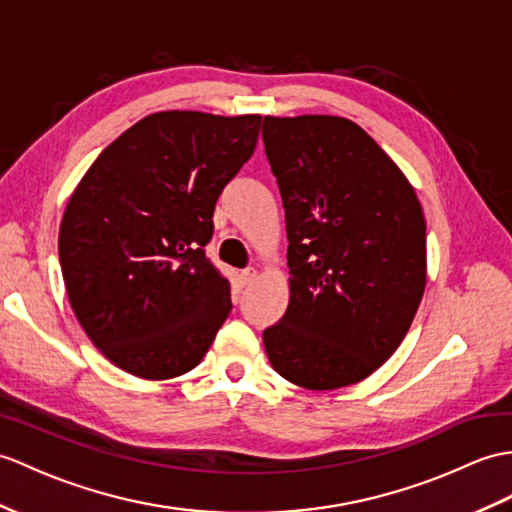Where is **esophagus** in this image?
Here are the masks:
<instances>
[{
	"instance_id": "obj_1",
	"label": "esophagus",
	"mask_w": 512,
	"mask_h": 512,
	"mask_svg": "<svg viewBox=\"0 0 512 512\" xmlns=\"http://www.w3.org/2000/svg\"><path fill=\"white\" fill-rule=\"evenodd\" d=\"M255 277H257V272H255L253 268H246V270L240 272V283H242V285H248V283L255 281Z\"/></svg>"
}]
</instances>
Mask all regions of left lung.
Listing matches in <instances>:
<instances>
[{"mask_svg":"<svg viewBox=\"0 0 512 512\" xmlns=\"http://www.w3.org/2000/svg\"><path fill=\"white\" fill-rule=\"evenodd\" d=\"M288 229L290 305L264 329L275 371L342 388L397 351L425 290V218L412 185L344 117H264Z\"/></svg>","mask_w":512,"mask_h":512,"instance_id":"1","label":"left lung"}]
</instances>
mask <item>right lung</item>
Segmentation results:
<instances>
[{"instance_id": "right-lung-1", "label": "right lung", "mask_w": 512, "mask_h": 512, "mask_svg": "<svg viewBox=\"0 0 512 512\" xmlns=\"http://www.w3.org/2000/svg\"><path fill=\"white\" fill-rule=\"evenodd\" d=\"M259 126L261 115H148L102 150L69 198L58 233L69 303L126 373L192 371L227 320L231 285L205 246Z\"/></svg>"}]
</instances>
